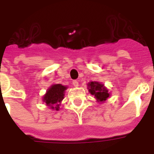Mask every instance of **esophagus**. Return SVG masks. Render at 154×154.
Returning a JSON list of instances; mask_svg holds the SVG:
<instances>
[{
  "label": "esophagus",
  "mask_w": 154,
  "mask_h": 154,
  "mask_svg": "<svg viewBox=\"0 0 154 154\" xmlns=\"http://www.w3.org/2000/svg\"><path fill=\"white\" fill-rule=\"evenodd\" d=\"M72 85H73L75 87H77L78 86H79V84H78V82H77V80L72 81Z\"/></svg>",
  "instance_id": "1"
}]
</instances>
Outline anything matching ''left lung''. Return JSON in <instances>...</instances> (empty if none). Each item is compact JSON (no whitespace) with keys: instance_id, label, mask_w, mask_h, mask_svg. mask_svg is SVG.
I'll return each instance as SVG.
<instances>
[{"instance_id":"obj_1","label":"left lung","mask_w":154,"mask_h":154,"mask_svg":"<svg viewBox=\"0 0 154 154\" xmlns=\"http://www.w3.org/2000/svg\"><path fill=\"white\" fill-rule=\"evenodd\" d=\"M87 89L97 102L103 103L110 97V93L105 85L99 82H90L87 83Z\"/></svg>"}]
</instances>
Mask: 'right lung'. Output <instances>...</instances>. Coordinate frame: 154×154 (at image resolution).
I'll return each instance as SVG.
<instances>
[{"mask_svg": "<svg viewBox=\"0 0 154 154\" xmlns=\"http://www.w3.org/2000/svg\"><path fill=\"white\" fill-rule=\"evenodd\" d=\"M67 89V86L62 84H53L46 91L43 97V101L46 106L54 110H59L62 100L65 96V91Z\"/></svg>", "mask_w": 154, "mask_h": 154, "instance_id": "obj_1", "label": "right lung"}]
</instances>
